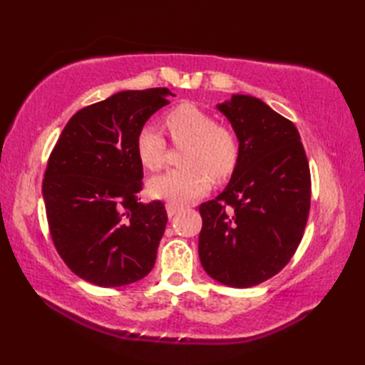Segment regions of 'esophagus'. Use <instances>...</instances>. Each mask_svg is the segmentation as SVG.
<instances>
[{
    "label": "esophagus",
    "mask_w": 365,
    "mask_h": 365,
    "mask_svg": "<svg viewBox=\"0 0 365 365\" xmlns=\"http://www.w3.org/2000/svg\"><path fill=\"white\" fill-rule=\"evenodd\" d=\"M166 212H168V216H169V218H173L174 215H177L178 212H180V207L175 205V204H170V202H168V204H166Z\"/></svg>",
    "instance_id": "obj_1"
}]
</instances>
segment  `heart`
Wrapping results in <instances>:
<instances>
[{
    "label": "heart",
    "instance_id": "1",
    "mask_svg": "<svg viewBox=\"0 0 365 365\" xmlns=\"http://www.w3.org/2000/svg\"><path fill=\"white\" fill-rule=\"evenodd\" d=\"M166 127L177 145H188L183 153L187 168L168 170L149 182L150 195L170 204L185 205L204 196L215 178L227 177L235 169L240 144L235 131L196 103L183 102L166 114ZM136 152L150 170L165 166L166 141L153 125H144L136 136Z\"/></svg>",
    "mask_w": 365,
    "mask_h": 365
}]
</instances>
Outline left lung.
<instances>
[{
  "label": "left lung",
  "mask_w": 365,
  "mask_h": 365,
  "mask_svg": "<svg viewBox=\"0 0 365 365\" xmlns=\"http://www.w3.org/2000/svg\"><path fill=\"white\" fill-rule=\"evenodd\" d=\"M240 143L221 195L200 204L199 257L207 274L237 289L277 274L298 250L311 208V169L293 122L251 96L218 105Z\"/></svg>",
  "instance_id": "left-lung-1"
}]
</instances>
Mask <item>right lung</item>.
<instances>
[{
	"label": "right lung",
	"instance_id": "add662e5",
	"mask_svg": "<svg viewBox=\"0 0 365 365\" xmlns=\"http://www.w3.org/2000/svg\"><path fill=\"white\" fill-rule=\"evenodd\" d=\"M169 96L168 88L122 91L83 108L50 153L42 195L53 245L91 284H133L155 265L168 215L160 200L139 202L136 136Z\"/></svg>",
	"mask_w": 365,
	"mask_h": 365
}]
</instances>
